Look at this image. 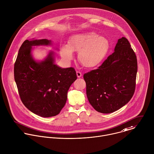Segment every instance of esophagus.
<instances>
[{
	"instance_id": "obj_1",
	"label": "esophagus",
	"mask_w": 154,
	"mask_h": 154,
	"mask_svg": "<svg viewBox=\"0 0 154 154\" xmlns=\"http://www.w3.org/2000/svg\"><path fill=\"white\" fill-rule=\"evenodd\" d=\"M76 75H77L78 78H81L82 76V73L80 72L76 71Z\"/></svg>"
}]
</instances>
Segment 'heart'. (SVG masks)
I'll use <instances>...</instances> for the list:
<instances>
[{"mask_svg": "<svg viewBox=\"0 0 154 154\" xmlns=\"http://www.w3.org/2000/svg\"><path fill=\"white\" fill-rule=\"evenodd\" d=\"M109 49L107 38L93 32H84L71 36L67 45L60 47V55L64 61L69 62L73 58V51H78L79 61L85 67L98 66L106 57Z\"/></svg>", "mask_w": 154, "mask_h": 154, "instance_id": "1", "label": "heart"}]
</instances>
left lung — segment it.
I'll return each instance as SVG.
<instances>
[{
    "label": "left lung",
    "instance_id": "left-lung-1",
    "mask_svg": "<svg viewBox=\"0 0 154 154\" xmlns=\"http://www.w3.org/2000/svg\"><path fill=\"white\" fill-rule=\"evenodd\" d=\"M137 72L136 54L122 37L97 69L84 75L91 105L103 113H112L125 105L134 94Z\"/></svg>",
    "mask_w": 154,
    "mask_h": 154
}]
</instances>
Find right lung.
<instances>
[{
  "instance_id": "add662e5",
  "label": "right lung",
  "mask_w": 154,
  "mask_h": 154,
  "mask_svg": "<svg viewBox=\"0 0 154 154\" xmlns=\"http://www.w3.org/2000/svg\"><path fill=\"white\" fill-rule=\"evenodd\" d=\"M51 45L52 42L47 39L26 40L14 64V79L22 102L30 111L44 118L60 112L70 87L77 79L74 68L55 64L52 51L42 60L34 58L33 47Z\"/></svg>"
}]
</instances>
